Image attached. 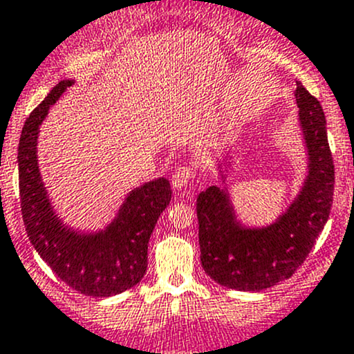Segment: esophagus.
Segmentation results:
<instances>
[{
    "label": "esophagus",
    "mask_w": 354,
    "mask_h": 354,
    "mask_svg": "<svg viewBox=\"0 0 354 354\" xmlns=\"http://www.w3.org/2000/svg\"><path fill=\"white\" fill-rule=\"evenodd\" d=\"M193 173H195V171H193L192 166H180L174 171L173 176H171V183H173V187L176 189L185 188L189 181H192Z\"/></svg>",
    "instance_id": "34e87169"
}]
</instances>
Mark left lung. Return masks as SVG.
Segmentation results:
<instances>
[{"label":"left lung","mask_w":354,"mask_h":354,"mask_svg":"<svg viewBox=\"0 0 354 354\" xmlns=\"http://www.w3.org/2000/svg\"><path fill=\"white\" fill-rule=\"evenodd\" d=\"M299 125L307 152V176L286 210L265 227H248L237 218L225 187H208L196 198L200 259L218 285L241 292L271 288L292 277L314 248L330 214L334 165L321 103L297 83ZM218 173L225 181V167Z\"/></svg>","instance_id":"8db88e82"}]
</instances>
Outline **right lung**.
Returning a JSON list of instances; mask_svg holds the SVG:
<instances>
[{
    "label": "right lung",
    "mask_w": 354,
    "mask_h": 354,
    "mask_svg": "<svg viewBox=\"0 0 354 354\" xmlns=\"http://www.w3.org/2000/svg\"><path fill=\"white\" fill-rule=\"evenodd\" d=\"M73 80H62L30 113L18 146V181L24 224L40 258L55 274L84 295H117L139 283L147 270V244L156 222L169 205L166 178L147 181L125 196L105 229L81 232L55 214L37 158L40 125Z\"/></svg>",
    "instance_id": "1"
}]
</instances>
